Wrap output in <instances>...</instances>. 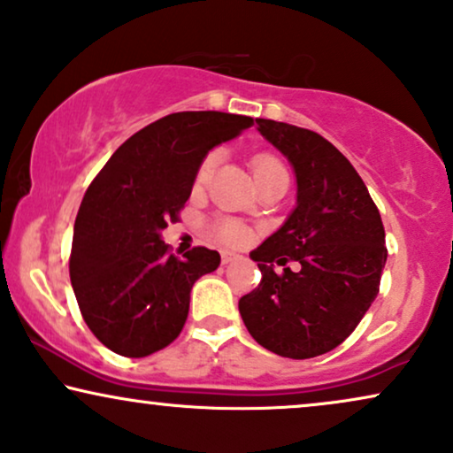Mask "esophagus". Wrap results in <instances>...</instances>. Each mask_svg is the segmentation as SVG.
<instances>
[{"label": "esophagus", "mask_w": 453, "mask_h": 453, "mask_svg": "<svg viewBox=\"0 0 453 453\" xmlns=\"http://www.w3.org/2000/svg\"><path fill=\"white\" fill-rule=\"evenodd\" d=\"M236 259H238V255H234V253H223L221 255L223 265H227V263H232V261H236Z\"/></svg>", "instance_id": "obj_1"}]
</instances>
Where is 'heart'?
<instances>
[{
  "instance_id": "1",
  "label": "heart",
  "mask_w": 453,
  "mask_h": 453,
  "mask_svg": "<svg viewBox=\"0 0 453 453\" xmlns=\"http://www.w3.org/2000/svg\"><path fill=\"white\" fill-rule=\"evenodd\" d=\"M215 163H217L215 152L209 154V157L200 163L196 177H194V186L203 188L204 184H207L211 173H213V169H215ZM280 171H286L284 165L280 163L276 157H272V154H257V157L253 158V173H255L257 184L269 175L280 173ZM215 234H217V238H219V242L230 244V246H238L246 240V227L238 221H219L215 226Z\"/></svg>"
}]
</instances>
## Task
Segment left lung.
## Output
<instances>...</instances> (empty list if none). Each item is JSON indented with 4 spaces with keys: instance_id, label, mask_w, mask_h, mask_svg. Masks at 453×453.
<instances>
[{
    "instance_id": "8db88e82",
    "label": "left lung",
    "mask_w": 453,
    "mask_h": 453,
    "mask_svg": "<svg viewBox=\"0 0 453 453\" xmlns=\"http://www.w3.org/2000/svg\"><path fill=\"white\" fill-rule=\"evenodd\" d=\"M257 131L288 158L296 204L250 253L261 284L238 301L250 336L282 357L328 353L362 322L387 263L385 227L353 165L316 131L257 119ZM296 260V273L276 265Z\"/></svg>"
}]
</instances>
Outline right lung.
<instances>
[{
    "instance_id": "right-lung-1",
    "label": "right lung",
    "mask_w": 453,
    "mask_h": 453,
    "mask_svg": "<svg viewBox=\"0 0 453 453\" xmlns=\"http://www.w3.org/2000/svg\"><path fill=\"white\" fill-rule=\"evenodd\" d=\"M250 125L232 112L167 114L119 146L91 181L68 269L85 324L111 351L146 357L180 336L194 282L221 257L204 246L171 255L160 232L180 219L209 150Z\"/></svg>"
}]
</instances>
